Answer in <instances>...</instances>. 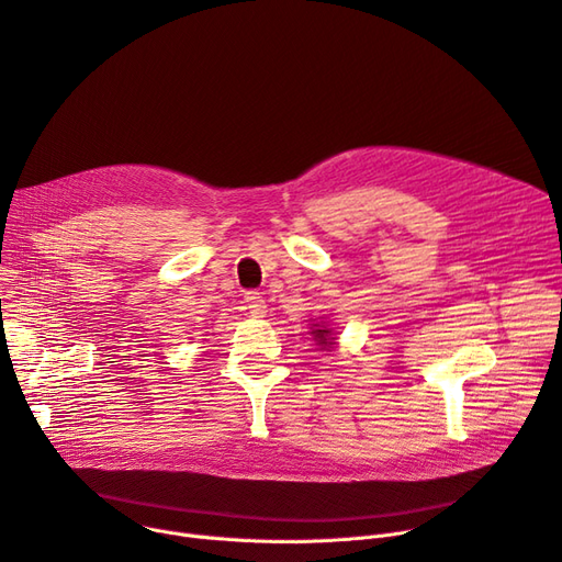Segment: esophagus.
I'll use <instances>...</instances> for the list:
<instances>
[{
    "label": "esophagus",
    "mask_w": 562,
    "mask_h": 562,
    "mask_svg": "<svg viewBox=\"0 0 562 562\" xmlns=\"http://www.w3.org/2000/svg\"><path fill=\"white\" fill-rule=\"evenodd\" d=\"M244 301H246V307L252 316H263L266 314V301L261 299L259 291H248Z\"/></svg>",
    "instance_id": "34e87169"
}]
</instances>
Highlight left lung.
<instances>
[{"label": "left lung", "mask_w": 562, "mask_h": 562, "mask_svg": "<svg viewBox=\"0 0 562 562\" xmlns=\"http://www.w3.org/2000/svg\"><path fill=\"white\" fill-rule=\"evenodd\" d=\"M312 335H314V339L318 341L321 348H333V346H335L333 328H328V326H316V328L312 330Z\"/></svg>", "instance_id": "8db88e82"}]
</instances>
